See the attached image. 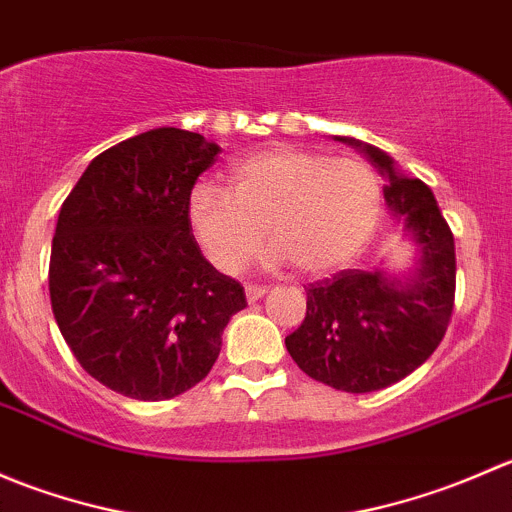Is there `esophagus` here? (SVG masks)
<instances>
[{
	"mask_svg": "<svg viewBox=\"0 0 512 512\" xmlns=\"http://www.w3.org/2000/svg\"><path fill=\"white\" fill-rule=\"evenodd\" d=\"M265 294H267V287H262V285H247L245 287L247 302H257V299H262Z\"/></svg>",
	"mask_w": 512,
	"mask_h": 512,
	"instance_id": "esophagus-1",
	"label": "esophagus"
}]
</instances>
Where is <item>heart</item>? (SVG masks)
Instances as JSON below:
<instances>
[{
	"mask_svg": "<svg viewBox=\"0 0 512 512\" xmlns=\"http://www.w3.org/2000/svg\"><path fill=\"white\" fill-rule=\"evenodd\" d=\"M227 183L193 185L185 203L195 242L225 275L255 257L262 237L270 265L329 275L361 255L381 218V183L359 158L277 146L232 165Z\"/></svg>",
	"mask_w": 512,
	"mask_h": 512,
	"instance_id": "obj_1",
	"label": "heart"
}]
</instances>
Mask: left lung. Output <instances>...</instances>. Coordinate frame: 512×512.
<instances>
[{
  "label": "left lung",
  "instance_id": "1",
  "mask_svg": "<svg viewBox=\"0 0 512 512\" xmlns=\"http://www.w3.org/2000/svg\"><path fill=\"white\" fill-rule=\"evenodd\" d=\"M334 141L359 148L389 183L384 198L414 242L406 275L342 270L307 289V314L285 339L294 364L314 381L366 394L396 384L428 359L446 334L456 297V245L431 188L399 173L394 158L356 138Z\"/></svg>",
  "mask_w": 512,
  "mask_h": 512
}]
</instances>
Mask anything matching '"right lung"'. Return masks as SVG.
Instances as JSON below:
<instances>
[{
  "label": "right lung",
  "mask_w": 512,
  "mask_h": 512,
  "mask_svg": "<svg viewBox=\"0 0 512 512\" xmlns=\"http://www.w3.org/2000/svg\"><path fill=\"white\" fill-rule=\"evenodd\" d=\"M220 146L183 128L96 156L59 210L49 262L54 319L76 361L111 391L163 401L208 376L245 289L215 270L185 203Z\"/></svg>",
  "instance_id": "1"
}]
</instances>
